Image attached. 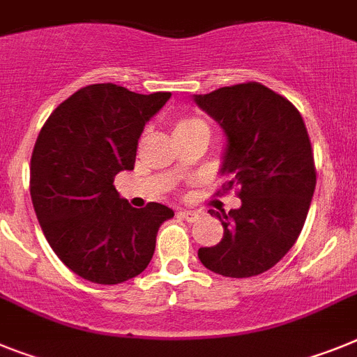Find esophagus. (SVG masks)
<instances>
[{"mask_svg": "<svg viewBox=\"0 0 357 357\" xmlns=\"http://www.w3.org/2000/svg\"><path fill=\"white\" fill-rule=\"evenodd\" d=\"M178 214L181 215L183 220H187V221H190V223H194V221H196V220H199V215H202V212H199V211H187V208H181V211H179Z\"/></svg>", "mask_w": 357, "mask_h": 357, "instance_id": "1", "label": "esophagus"}]
</instances>
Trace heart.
Masks as SVG:
<instances>
[{"label": "heart", "instance_id": "b5f03b06", "mask_svg": "<svg viewBox=\"0 0 357 357\" xmlns=\"http://www.w3.org/2000/svg\"><path fill=\"white\" fill-rule=\"evenodd\" d=\"M199 128H206L205 123L197 118H178L172 123V136H183V134L194 132V130H199Z\"/></svg>", "mask_w": 357, "mask_h": 357}]
</instances>
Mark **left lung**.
<instances>
[{
	"instance_id": "8db88e82",
	"label": "left lung",
	"mask_w": 357,
	"mask_h": 357,
	"mask_svg": "<svg viewBox=\"0 0 357 357\" xmlns=\"http://www.w3.org/2000/svg\"><path fill=\"white\" fill-rule=\"evenodd\" d=\"M227 137L223 190L239 188L241 206L211 211L223 239L197 250L199 261L227 278H252L280 261L307 220L314 188L312 145L303 118L287 98L256 82L194 96Z\"/></svg>"
}]
</instances>
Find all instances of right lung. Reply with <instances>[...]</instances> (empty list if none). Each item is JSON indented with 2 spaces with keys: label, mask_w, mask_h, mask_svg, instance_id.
Instances as JSON below:
<instances>
[{
  "label": "right lung",
  "mask_w": 357,
  "mask_h": 357,
  "mask_svg": "<svg viewBox=\"0 0 357 357\" xmlns=\"http://www.w3.org/2000/svg\"><path fill=\"white\" fill-rule=\"evenodd\" d=\"M170 96L114 83L83 86L50 114L36 139V215L56 256L83 280L118 285L142 274L161 223L174 215L161 203L134 208L114 188L116 174L134 169L145 123Z\"/></svg>",
  "instance_id": "right-lung-1"
}]
</instances>
